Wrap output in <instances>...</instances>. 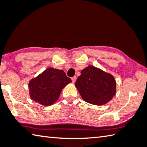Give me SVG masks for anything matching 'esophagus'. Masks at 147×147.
<instances>
[{
	"mask_svg": "<svg viewBox=\"0 0 147 147\" xmlns=\"http://www.w3.org/2000/svg\"><path fill=\"white\" fill-rule=\"evenodd\" d=\"M76 76H74V77H73V78H71V81H72V83H75V82L76 81Z\"/></svg>",
	"mask_w": 147,
	"mask_h": 147,
	"instance_id": "34e87169",
	"label": "esophagus"
}]
</instances>
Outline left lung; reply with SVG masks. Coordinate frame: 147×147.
Wrapping results in <instances>:
<instances>
[{
	"instance_id": "left-lung-1",
	"label": "left lung",
	"mask_w": 147,
	"mask_h": 147,
	"mask_svg": "<svg viewBox=\"0 0 147 147\" xmlns=\"http://www.w3.org/2000/svg\"><path fill=\"white\" fill-rule=\"evenodd\" d=\"M75 85L84 101L98 106L107 104L116 94L114 77L91 65L82 69Z\"/></svg>"
}]
</instances>
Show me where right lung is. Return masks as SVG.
<instances>
[{"label": "right lung", "mask_w": 147, "mask_h": 147, "mask_svg": "<svg viewBox=\"0 0 147 147\" xmlns=\"http://www.w3.org/2000/svg\"><path fill=\"white\" fill-rule=\"evenodd\" d=\"M71 82L63 69L50 67L30 81V96L41 105L50 106L57 101L62 90Z\"/></svg>", "instance_id": "1"}]
</instances>
